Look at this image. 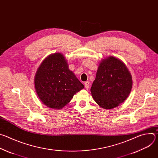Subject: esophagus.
I'll list each match as a JSON object with an SVG mask.
<instances>
[{
  "instance_id": "obj_1",
  "label": "esophagus",
  "mask_w": 158,
  "mask_h": 158,
  "mask_svg": "<svg viewBox=\"0 0 158 158\" xmlns=\"http://www.w3.org/2000/svg\"><path fill=\"white\" fill-rule=\"evenodd\" d=\"M89 85H90V84H89V81H86L85 82H84V86H85V88L86 90L89 89Z\"/></svg>"
}]
</instances>
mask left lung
I'll list each match as a JSON object with an SVG mask.
<instances>
[{
  "mask_svg": "<svg viewBox=\"0 0 158 158\" xmlns=\"http://www.w3.org/2000/svg\"><path fill=\"white\" fill-rule=\"evenodd\" d=\"M132 87V76L120 59L109 56L101 60L91 92L102 108L113 109L129 97Z\"/></svg>",
  "mask_w": 158,
  "mask_h": 158,
  "instance_id": "left-lung-1",
  "label": "left lung"
}]
</instances>
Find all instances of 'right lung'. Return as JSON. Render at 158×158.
Segmentation results:
<instances>
[{
	"label": "right lung",
	"instance_id": "obj_1",
	"mask_svg": "<svg viewBox=\"0 0 158 158\" xmlns=\"http://www.w3.org/2000/svg\"><path fill=\"white\" fill-rule=\"evenodd\" d=\"M34 86L42 102L55 109L63 108L84 87L59 52L49 55L41 62L35 74Z\"/></svg>",
	"mask_w": 158,
	"mask_h": 158
}]
</instances>
